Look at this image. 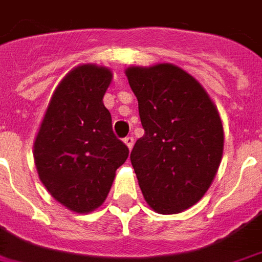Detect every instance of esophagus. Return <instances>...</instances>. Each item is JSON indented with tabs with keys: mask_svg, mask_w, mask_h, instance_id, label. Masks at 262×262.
<instances>
[{
	"mask_svg": "<svg viewBox=\"0 0 262 262\" xmlns=\"http://www.w3.org/2000/svg\"><path fill=\"white\" fill-rule=\"evenodd\" d=\"M124 143H125V145L128 146L129 150H131L134 146V137H125V138H124Z\"/></svg>",
	"mask_w": 262,
	"mask_h": 262,
	"instance_id": "1",
	"label": "esophagus"
}]
</instances>
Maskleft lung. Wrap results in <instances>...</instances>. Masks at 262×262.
<instances>
[{
	"instance_id": "1",
	"label": "left lung",
	"mask_w": 262,
	"mask_h": 262,
	"mask_svg": "<svg viewBox=\"0 0 262 262\" xmlns=\"http://www.w3.org/2000/svg\"><path fill=\"white\" fill-rule=\"evenodd\" d=\"M145 134L131 150L139 188L160 214L198 203L221 163L224 131L215 106L190 74L174 64L129 68Z\"/></svg>"
}]
</instances>
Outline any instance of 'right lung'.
<instances>
[{
    "label": "right lung",
    "mask_w": 262,
    "mask_h": 262,
    "mask_svg": "<svg viewBox=\"0 0 262 262\" xmlns=\"http://www.w3.org/2000/svg\"><path fill=\"white\" fill-rule=\"evenodd\" d=\"M109 69L78 66L55 90L34 143L41 182L69 210L90 213L105 202L128 147L113 133L103 95Z\"/></svg>",
    "instance_id": "1"
}]
</instances>
